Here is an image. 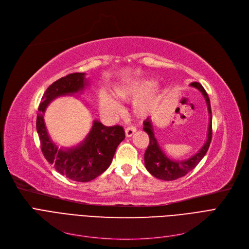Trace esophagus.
<instances>
[{
	"label": "esophagus",
	"instance_id": "esophagus-1",
	"mask_svg": "<svg viewBox=\"0 0 249 249\" xmlns=\"http://www.w3.org/2000/svg\"><path fill=\"white\" fill-rule=\"evenodd\" d=\"M136 132V128L134 126H130L125 129V135L126 137H131Z\"/></svg>",
	"mask_w": 249,
	"mask_h": 249
}]
</instances>
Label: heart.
Listing matches in <instances>:
<instances>
[{
  "instance_id": "obj_1",
  "label": "heart",
  "mask_w": 249,
  "mask_h": 249,
  "mask_svg": "<svg viewBox=\"0 0 249 249\" xmlns=\"http://www.w3.org/2000/svg\"><path fill=\"white\" fill-rule=\"evenodd\" d=\"M111 96L118 100H134L133 114L138 118H143L150 114L160 101V90L154 82L144 78L119 83L111 89ZM113 98L106 94H102L99 98V106L106 115H115L119 113L120 106Z\"/></svg>"
}]
</instances>
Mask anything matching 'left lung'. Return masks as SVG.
<instances>
[{
    "instance_id": "left-lung-1",
    "label": "left lung",
    "mask_w": 249,
    "mask_h": 249,
    "mask_svg": "<svg viewBox=\"0 0 249 249\" xmlns=\"http://www.w3.org/2000/svg\"><path fill=\"white\" fill-rule=\"evenodd\" d=\"M190 86L201 91V94L203 95L207 104L209 113V127L207 139L203 146L200 148V150L197 153L192 155L191 158L184 160H174L172 159H169L168 156H166V154L161 149L158 139L155 138L154 135L153 126L151 123L152 121L150 118H147V119L143 122V125H144L143 130L148 134L150 141L149 145L144 153V163L147 171L156 178L163 180H175L177 178L186 176L197 166V164L202 160V159L207 153L209 146H210L212 139V112L210 100H209L208 94L206 93L205 89L202 87L201 84L197 82H193L190 84Z\"/></svg>"
}]
</instances>
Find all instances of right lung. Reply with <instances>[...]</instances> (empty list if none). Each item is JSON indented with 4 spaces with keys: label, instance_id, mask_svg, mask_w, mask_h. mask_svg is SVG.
<instances>
[{
    "label": "right lung",
    "instance_id": "1",
    "mask_svg": "<svg viewBox=\"0 0 249 249\" xmlns=\"http://www.w3.org/2000/svg\"><path fill=\"white\" fill-rule=\"evenodd\" d=\"M88 86L89 81L85 72L71 73L59 78L45 90L36 120L37 133L46 160L62 176L81 182L96 178L110 166L118 145L125 138L123 127H107L95 120L90 131L81 143L70 148H58L47 131L44 113L54 99L82 94Z\"/></svg>",
    "mask_w": 249,
    "mask_h": 249
}]
</instances>
